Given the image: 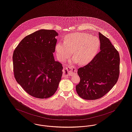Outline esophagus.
Returning a JSON list of instances; mask_svg holds the SVG:
<instances>
[{
	"instance_id": "esophagus-1",
	"label": "esophagus",
	"mask_w": 132,
	"mask_h": 132,
	"mask_svg": "<svg viewBox=\"0 0 132 132\" xmlns=\"http://www.w3.org/2000/svg\"><path fill=\"white\" fill-rule=\"evenodd\" d=\"M76 72V67L70 66L69 67H64L63 69V76H72Z\"/></svg>"
}]
</instances>
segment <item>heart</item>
<instances>
[{
    "label": "heart",
    "instance_id": "b5f03b06",
    "mask_svg": "<svg viewBox=\"0 0 132 132\" xmlns=\"http://www.w3.org/2000/svg\"><path fill=\"white\" fill-rule=\"evenodd\" d=\"M100 45L97 37L86 33H75L65 36L64 43H59L55 47L56 55L64 61L72 55L81 64L90 62L94 57Z\"/></svg>",
    "mask_w": 132,
    "mask_h": 132
}]
</instances>
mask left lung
Instances as JSON below:
<instances>
[{"mask_svg":"<svg viewBox=\"0 0 132 132\" xmlns=\"http://www.w3.org/2000/svg\"><path fill=\"white\" fill-rule=\"evenodd\" d=\"M100 51L78 70L80 78L76 91L80 97L93 100L102 98L116 84L120 72V57L110 40L99 33Z\"/></svg>","mask_w":132,"mask_h":132,"instance_id":"left-lung-1","label":"left lung"}]
</instances>
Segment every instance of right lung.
Listing matches in <instances>:
<instances>
[{"label":"right lung","mask_w":132,"mask_h":132,"mask_svg":"<svg viewBox=\"0 0 132 132\" xmlns=\"http://www.w3.org/2000/svg\"><path fill=\"white\" fill-rule=\"evenodd\" d=\"M57 35L53 30H39L24 37L14 51L15 78L34 97L48 98L57 89L63 69L53 54Z\"/></svg>","instance_id":"add662e5"}]
</instances>
